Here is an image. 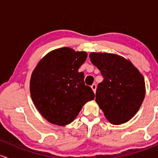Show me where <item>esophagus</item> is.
I'll use <instances>...</instances> for the list:
<instances>
[{
	"instance_id": "esophagus-1",
	"label": "esophagus",
	"mask_w": 158,
	"mask_h": 158,
	"mask_svg": "<svg viewBox=\"0 0 158 158\" xmlns=\"http://www.w3.org/2000/svg\"><path fill=\"white\" fill-rule=\"evenodd\" d=\"M91 88H92V89L93 90V92H94V93H95V90H96V88H97V86H96V84H93L92 85V86H91Z\"/></svg>"
}]
</instances>
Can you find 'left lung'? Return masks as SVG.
Wrapping results in <instances>:
<instances>
[{
  "instance_id": "1",
  "label": "left lung",
  "mask_w": 158,
  "mask_h": 158,
  "mask_svg": "<svg viewBox=\"0 0 158 158\" xmlns=\"http://www.w3.org/2000/svg\"><path fill=\"white\" fill-rule=\"evenodd\" d=\"M92 63L104 77L98 84L95 102L113 125H121L135 116L144 100V77L123 56L110 53L89 54Z\"/></svg>"
}]
</instances>
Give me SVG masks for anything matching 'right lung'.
I'll list each match as a JSON object with an SVG mask.
<instances>
[{"label":"right lung","mask_w":158,"mask_h":158,"mask_svg":"<svg viewBox=\"0 0 158 158\" xmlns=\"http://www.w3.org/2000/svg\"><path fill=\"white\" fill-rule=\"evenodd\" d=\"M87 53L68 47L48 53L32 72L30 92L35 107L47 121L65 126L74 120L95 95L79 72Z\"/></svg>","instance_id":"add662e5"}]
</instances>
